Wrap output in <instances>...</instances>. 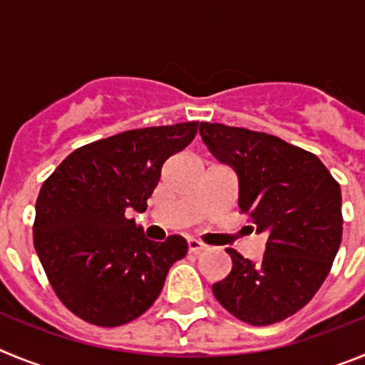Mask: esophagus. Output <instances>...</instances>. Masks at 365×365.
Masks as SVG:
<instances>
[{
    "mask_svg": "<svg viewBox=\"0 0 365 365\" xmlns=\"http://www.w3.org/2000/svg\"><path fill=\"white\" fill-rule=\"evenodd\" d=\"M206 248H208V247H206L205 243H201V241L188 240V250L192 254H201V252H205Z\"/></svg>",
    "mask_w": 365,
    "mask_h": 365,
    "instance_id": "obj_1",
    "label": "esophagus"
}]
</instances>
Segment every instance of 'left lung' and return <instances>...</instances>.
<instances>
[{
  "instance_id": "1",
  "label": "left lung",
  "mask_w": 365,
  "mask_h": 365,
  "mask_svg": "<svg viewBox=\"0 0 365 365\" xmlns=\"http://www.w3.org/2000/svg\"><path fill=\"white\" fill-rule=\"evenodd\" d=\"M202 143L240 182L241 214L267 234L261 261L227 248L232 270L212 285L222 307L250 325L282 322L311 302L341 243L340 185L311 151L274 135L201 122Z\"/></svg>"
}]
</instances>
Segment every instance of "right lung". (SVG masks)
<instances>
[{"instance_id":"add662e5","label":"right lung","mask_w":365,"mask_h":365,"mask_svg":"<svg viewBox=\"0 0 365 365\" xmlns=\"http://www.w3.org/2000/svg\"><path fill=\"white\" fill-rule=\"evenodd\" d=\"M199 122L143 128L74 150L36 201L34 248L60 302L100 327L128 324L163 291L188 252L180 235L155 243L130 219L144 212L160 170L185 150Z\"/></svg>"}]
</instances>
